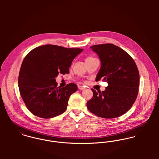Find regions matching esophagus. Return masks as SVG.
Segmentation results:
<instances>
[{
	"instance_id": "34e87169",
	"label": "esophagus",
	"mask_w": 159,
	"mask_h": 159,
	"mask_svg": "<svg viewBox=\"0 0 159 159\" xmlns=\"http://www.w3.org/2000/svg\"><path fill=\"white\" fill-rule=\"evenodd\" d=\"M78 89H79L80 90H84V89H85V88L83 87V86H78Z\"/></svg>"
}]
</instances>
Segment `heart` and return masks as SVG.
Masks as SVG:
<instances>
[{
  "instance_id": "obj_1",
  "label": "heart",
  "mask_w": 159,
  "mask_h": 159,
  "mask_svg": "<svg viewBox=\"0 0 159 159\" xmlns=\"http://www.w3.org/2000/svg\"><path fill=\"white\" fill-rule=\"evenodd\" d=\"M94 59H95V58H94V57H91V56L87 57L86 58V59H85V62H86H86H90L91 61L93 60Z\"/></svg>"
}]
</instances>
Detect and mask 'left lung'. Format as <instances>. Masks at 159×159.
<instances>
[{
	"mask_svg": "<svg viewBox=\"0 0 159 159\" xmlns=\"http://www.w3.org/2000/svg\"><path fill=\"white\" fill-rule=\"evenodd\" d=\"M101 62L95 81L101 79L108 86L104 91L93 92L87 102L89 111L99 117L111 119L119 117L134 105L139 84L138 69L133 58L124 50L110 43L91 46Z\"/></svg>",
	"mask_w": 159,
	"mask_h": 159,
	"instance_id": "left-lung-1",
	"label": "left lung"
}]
</instances>
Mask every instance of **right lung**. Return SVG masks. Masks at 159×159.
I'll use <instances>...</instances> for the list:
<instances>
[{"instance_id": "obj_1", "label": "right lung", "mask_w": 159, "mask_h": 159, "mask_svg": "<svg viewBox=\"0 0 159 159\" xmlns=\"http://www.w3.org/2000/svg\"><path fill=\"white\" fill-rule=\"evenodd\" d=\"M46 45L30 51L23 60L19 77V90L27 109L35 116L49 119L64 113L70 96L78 90L74 83L57 87L56 78L69 73L73 60L83 51Z\"/></svg>"}]
</instances>
